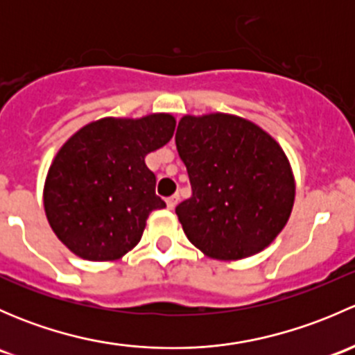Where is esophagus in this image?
<instances>
[{
  "label": "esophagus",
  "instance_id": "obj_1",
  "mask_svg": "<svg viewBox=\"0 0 355 355\" xmlns=\"http://www.w3.org/2000/svg\"><path fill=\"white\" fill-rule=\"evenodd\" d=\"M177 204H178V196H171V198L166 199L168 209H173V207L177 206Z\"/></svg>",
  "mask_w": 355,
  "mask_h": 355
}]
</instances>
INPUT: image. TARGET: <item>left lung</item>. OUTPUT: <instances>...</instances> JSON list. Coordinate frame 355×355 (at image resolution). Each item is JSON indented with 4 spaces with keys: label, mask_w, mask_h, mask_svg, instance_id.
I'll list each match as a JSON object with an SVG mask.
<instances>
[{
    "label": "left lung",
    "mask_w": 355,
    "mask_h": 355,
    "mask_svg": "<svg viewBox=\"0 0 355 355\" xmlns=\"http://www.w3.org/2000/svg\"><path fill=\"white\" fill-rule=\"evenodd\" d=\"M175 142L192 187L175 209L189 241L221 261L244 259L270 245L295 199L280 144L252 121L227 113L185 114Z\"/></svg>",
    "instance_id": "obj_1"
}]
</instances>
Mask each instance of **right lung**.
Segmentation results:
<instances>
[{"instance_id": "right-lung-1", "label": "right lung", "mask_w": 355, "mask_h": 355, "mask_svg": "<svg viewBox=\"0 0 355 355\" xmlns=\"http://www.w3.org/2000/svg\"><path fill=\"white\" fill-rule=\"evenodd\" d=\"M175 118L153 113L101 118L75 132L49 166L44 211L56 237L78 257L114 261L134 249L146 220L166 204L144 157L163 148Z\"/></svg>"}]
</instances>
